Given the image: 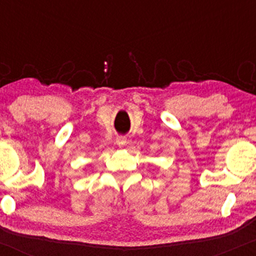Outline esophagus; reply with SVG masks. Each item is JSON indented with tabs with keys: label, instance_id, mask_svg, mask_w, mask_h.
<instances>
[{
	"label": "esophagus",
	"instance_id": "34e87169",
	"mask_svg": "<svg viewBox=\"0 0 256 256\" xmlns=\"http://www.w3.org/2000/svg\"><path fill=\"white\" fill-rule=\"evenodd\" d=\"M116 144H118L119 146H124L125 144H126V138L125 137H116Z\"/></svg>",
	"mask_w": 256,
	"mask_h": 256
}]
</instances>
